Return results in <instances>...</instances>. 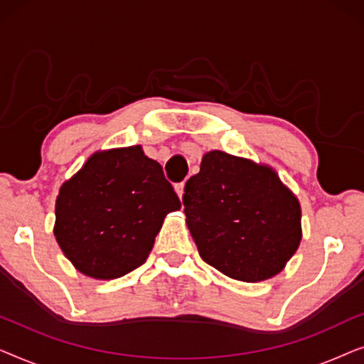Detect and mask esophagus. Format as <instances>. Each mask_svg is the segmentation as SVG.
Listing matches in <instances>:
<instances>
[{"label":"esophagus","instance_id":"obj_1","mask_svg":"<svg viewBox=\"0 0 364 364\" xmlns=\"http://www.w3.org/2000/svg\"><path fill=\"white\" fill-rule=\"evenodd\" d=\"M183 187H186V183L183 182H178V183H176V192H177V196L182 198V196H183Z\"/></svg>","mask_w":364,"mask_h":364}]
</instances>
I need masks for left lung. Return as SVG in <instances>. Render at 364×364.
Listing matches in <instances>:
<instances>
[{
	"mask_svg": "<svg viewBox=\"0 0 364 364\" xmlns=\"http://www.w3.org/2000/svg\"><path fill=\"white\" fill-rule=\"evenodd\" d=\"M183 192L186 222L198 253L223 275L267 280L300 245V203L270 167L207 152Z\"/></svg>",
	"mask_w": 364,
	"mask_h": 364,
	"instance_id": "1",
	"label": "left lung"
}]
</instances>
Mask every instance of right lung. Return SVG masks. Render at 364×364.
I'll use <instances>...</instances> for the list:
<instances>
[{
  "instance_id": "obj_1",
  "label": "right lung",
  "mask_w": 364,
  "mask_h": 364,
  "mask_svg": "<svg viewBox=\"0 0 364 364\" xmlns=\"http://www.w3.org/2000/svg\"><path fill=\"white\" fill-rule=\"evenodd\" d=\"M178 208L161 164L139 146L114 149L63 183L54 235L79 272L111 280L147 260L164 218Z\"/></svg>"
}]
</instances>
